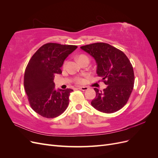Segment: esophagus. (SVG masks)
Returning a JSON list of instances; mask_svg holds the SVG:
<instances>
[{"label":"esophagus","instance_id":"obj_1","mask_svg":"<svg viewBox=\"0 0 158 158\" xmlns=\"http://www.w3.org/2000/svg\"><path fill=\"white\" fill-rule=\"evenodd\" d=\"M80 90H82V91H87L88 89V87H85V86H81V87H79L78 88Z\"/></svg>","mask_w":158,"mask_h":158}]
</instances>
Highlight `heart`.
I'll list each match as a JSON object with an SVG mask.
<instances>
[{
  "label": "heart",
  "mask_w": 158,
  "mask_h": 158,
  "mask_svg": "<svg viewBox=\"0 0 158 158\" xmlns=\"http://www.w3.org/2000/svg\"><path fill=\"white\" fill-rule=\"evenodd\" d=\"M83 58H88V57H87L86 56H84V55L80 56H79V58H78V60H79V59H83ZM81 81H82V80H80V79H78V82H80Z\"/></svg>",
  "instance_id": "heart-1"
}]
</instances>
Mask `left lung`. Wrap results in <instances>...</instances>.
Listing matches in <instances>:
<instances>
[{
    "label": "left lung",
    "mask_w": 158,
    "mask_h": 158,
    "mask_svg": "<svg viewBox=\"0 0 158 158\" xmlns=\"http://www.w3.org/2000/svg\"><path fill=\"white\" fill-rule=\"evenodd\" d=\"M92 56L96 63V73L107 86L99 92L94 88L95 98L91 104L98 111L114 113L125 106L135 83L132 66L123 52L105 43L80 47Z\"/></svg>",
    "instance_id": "left-lung-1"
}]
</instances>
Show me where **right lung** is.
<instances>
[{
	"label": "right lung",
	"instance_id": "right-lung-1",
	"mask_svg": "<svg viewBox=\"0 0 158 158\" xmlns=\"http://www.w3.org/2000/svg\"><path fill=\"white\" fill-rule=\"evenodd\" d=\"M76 45L49 43L32 56L25 70L23 85L33 111L46 118L59 116L67 108L73 89H56L55 75L60 74L64 61Z\"/></svg>",
	"mask_w": 158,
	"mask_h": 158
}]
</instances>
